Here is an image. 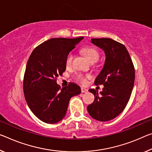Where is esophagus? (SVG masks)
I'll return each mask as SVG.
<instances>
[{"instance_id":"34e87169","label":"esophagus","mask_w":152,"mask_h":152,"mask_svg":"<svg viewBox=\"0 0 152 152\" xmlns=\"http://www.w3.org/2000/svg\"><path fill=\"white\" fill-rule=\"evenodd\" d=\"M81 92L82 93H87L88 92V90L85 88H83V87H81Z\"/></svg>"}]
</instances>
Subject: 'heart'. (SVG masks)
I'll return each instance as SVG.
<instances>
[{"mask_svg": "<svg viewBox=\"0 0 152 152\" xmlns=\"http://www.w3.org/2000/svg\"><path fill=\"white\" fill-rule=\"evenodd\" d=\"M81 51L87 57L89 61L91 62L97 61L99 57V54L97 50L95 48L93 47H85L82 49ZM74 59V54L72 52L69 53L67 54L66 58V65L67 67H69L72 66V61H73ZM75 80L78 82V83L81 84V85H86L87 83V80L91 78L90 75L88 74H76L75 77Z\"/></svg>", "mask_w": 152, "mask_h": 152, "instance_id": "obj_1", "label": "heart"}]
</instances>
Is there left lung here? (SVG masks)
Listing matches in <instances>:
<instances>
[{
  "label": "left lung",
  "mask_w": 152,
  "mask_h": 152,
  "mask_svg": "<svg viewBox=\"0 0 152 152\" xmlns=\"http://www.w3.org/2000/svg\"><path fill=\"white\" fill-rule=\"evenodd\" d=\"M93 44L104 50L105 61L95 80V85H103L102 92L90 89L95 96L88 105V114L101 122L109 121L118 116L126 107L133 88L134 67L124 45L111 38H92Z\"/></svg>",
  "instance_id": "obj_1"
}]
</instances>
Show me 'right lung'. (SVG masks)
<instances>
[{"label":"right lung","mask_w":152,"mask_h":152,"mask_svg":"<svg viewBox=\"0 0 152 152\" xmlns=\"http://www.w3.org/2000/svg\"><path fill=\"white\" fill-rule=\"evenodd\" d=\"M83 38H51L37 46L29 57L23 81L24 96L33 114L45 123L63 119L69 99L81 93L73 83L61 88L57 78L66 71L67 54Z\"/></svg>","instance_id":"add662e5"}]
</instances>
